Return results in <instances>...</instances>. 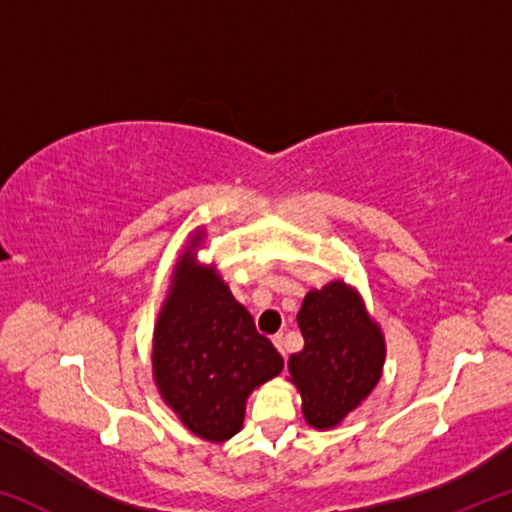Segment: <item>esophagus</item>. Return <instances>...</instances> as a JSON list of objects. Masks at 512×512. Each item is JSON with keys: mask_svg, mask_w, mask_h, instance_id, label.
<instances>
[{"mask_svg": "<svg viewBox=\"0 0 512 512\" xmlns=\"http://www.w3.org/2000/svg\"><path fill=\"white\" fill-rule=\"evenodd\" d=\"M273 345H275V348H277V352L282 354V357H287V352H284V336H282V334L273 336Z\"/></svg>", "mask_w": 512, "mask_h": 512, "instance_id": "34e87169", "label": "esophagus"}]
</instances>
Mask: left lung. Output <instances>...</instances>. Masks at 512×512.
<instances>
[{
    "label": "left lung",
    "mask_w": 512,
    "mask_h": 512,
    "mask_svg": "<svg viewBox=\"0 0 512 512\" xmlns=\"http://www.w3.org/2000/svg\"><path fill=\"white\" fill-rule=\"evenodd\" d=\"M305 348L289 357L309 427H339L379 384L386 341L359 291L343 280L311 289L298 311Z\"/></svg>",
    "instance_id": "obj_1"
}]
</instances>
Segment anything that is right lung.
<instances>
[{
    "label": "right lung",
    "mask_w": 512,
    "mask_h": 512,
    "mask_svg": "<svg viewBox=\"0 0 512 512\" xmlns=\"http://www.w3.org/2000/svg\"><path fill=\"white\" fill-rule=\"evenodd\" d=\"M171 273L153 329L151 368L162 402L194 436L225 443L244 427L250 393L277 377L284 361L239 305L214 264L196 257V228Z\"/></svg>",
    "instance_id": "right-lung-1"
}]
</instances>
